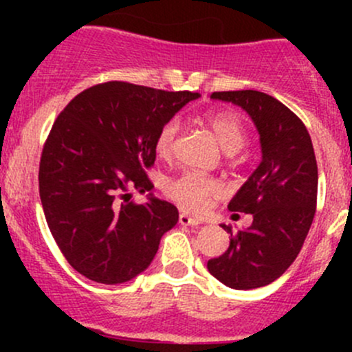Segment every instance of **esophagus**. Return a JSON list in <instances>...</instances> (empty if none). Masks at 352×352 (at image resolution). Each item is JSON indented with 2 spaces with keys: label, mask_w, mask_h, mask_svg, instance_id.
Masks as SVG:
<instances>
[{
  "label": "esophagus",
  "mask_w": 352,
  "mask_h": 352,
  "mask_svg": "<svg viewBox=\"0 0 352 352\" xmlns=\"http://www.w3.org/2000/svg\"><path fill=\"white\" fill-rule=\"evenodd\" d=\"M179 223L182 226H199V225H201V221H199V219L192 218V216H189L187 212H180Z\"/></svg>",
  "instance_id": "esophagus-1"
}]
</instances>
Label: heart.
<instances>
[{"label": "heart", "instance_id": "b5f03b06", "mask_svg": "<svg viewBox=\"0 0 352 352\" xmlns=\"http://www.w3.org/2000/svg\"><path fill=\"white\" fill-rule=\"evenodd\" d=\"M202 122L212 131L218 143L226 153H236L247 141V129L242 117L232 110H209L201 117ZM180 124L177 119H170L158 129L155 138V153L162 160H172L175 153L177 138ZM223 187L218 180L197 172H186L177 179L170 180L166 186V196L182 209L190 212H202L208 208L211 197L219 196Z\"/></svg>", "mask_w": 352, "mask_h": 352}]
</instances>
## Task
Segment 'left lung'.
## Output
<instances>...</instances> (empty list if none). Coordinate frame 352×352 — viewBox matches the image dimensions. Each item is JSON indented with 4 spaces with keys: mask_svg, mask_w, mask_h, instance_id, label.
<instances>
[{
    "mask_svg": "<svg viewBox=\"0 0 352 352\" xmlns=\"http://www.w3.org/2000/svg\"><path fill=\"white\" fill-rule=\"evenodd\" d=\"M211 98L247 110L261 134L262 162L228 204L254 221L233 233L230 247L208 261L218 281L233 289H254L283 276L294 262L317 209L318 168L314 144L300 117L257 90L214 91ZM239 216V214H236Z\"/></svg>",
    "mask_w": 352,
    "mask_h": 352,
    "instance_id": "8db88e82",
    "label": "left lung"
}]
</instances>
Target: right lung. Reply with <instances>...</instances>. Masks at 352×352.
<instances>
[{"mask_svg": "<svg viewBox=\"0 0 352 352\" xmlns=\"http://www.w3.org/2000/svg\"><path fill=\"white\" fill-rule=\"evenodd\" d=\"M196 98L107 81L78 94L58 116L42 150L38 194L59 250L81 276L102 285L131 281L177 225L173 204L155 197L136 204L126 192L151 190L156 133Z\"/></svg>", "mask_w": 352, "mask_h": 352, "instance_id": "obj_1", "label": "right lung"}]
</instances>
